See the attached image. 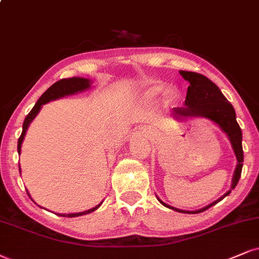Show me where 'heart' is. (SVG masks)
Listing matches in <instances>:
<instances>
[{"mask_svg":"<svg viewBox=\"0 0 259 259\" xmlns=\"http://www.w3.org/2000/svg\"><path fill=\"white\" fill-rule=\"evenodd\" d=\"M161 95L164 96V100L168 103H173V102L178 100L179 91L175 86H168L167 88L164 82L162 81L151 82L144 91V96L148 100H155V98H158Z\"/></svg>","mask_w":259,"mask_h":259,"instance_id":"b5f03b06","label":"heart"}]
</instances>
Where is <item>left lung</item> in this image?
<instances>
[{
  "mask_svg": "<svg viewBox=\"0 0 259 259\" xmlns=\"http://www.w3.org/2000/svg\"><path fill=\"white\" fill-rule=\"evenodd\" d=\"M180 74L183 75L185 80L190 82V86L187 89L186 100H185V107L183 108H174L171 116L175 120H186L192 119V117H204V119L210 120L216 126H219L223 133H226L227 138L232 144V149L234 151L235 157H237V167H235L234 174H233L231 190L227 191L222 197H220L218 200L210 203L209 205L202 207V209L194 210V211H188V210H181L178 207L168 205L167 203L162 202L157 197L158 202L162 205L169 207V209L175 210L178 212L184 213H198L204 210L209 209L215 204H218L220 200L227 197L233 188L237 186L239 179L241 175L242 162H244V152H242V133L240 126L237 122V115L233 105L229 103L227 98L223 96L219 86L207 79L199 73L180 71Z\"/></svg>",
  "mask_w": 259,
  "mask_h": 259,
  "instance_id": "left-lung-1",
  "label": "left lung"
}]
</instances>
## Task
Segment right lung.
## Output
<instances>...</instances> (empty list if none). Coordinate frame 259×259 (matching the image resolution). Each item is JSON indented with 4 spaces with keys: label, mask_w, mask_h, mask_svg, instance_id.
<instances>
[{
    "label": "right lung",
    "mask_w": 259,
    "mask_h": 259,
    "mask_svg": "<svg viewBox=\"0 0 259 259\" xmlns=\"http://www.w3.org/2000/svg\"><path fill=\"white\" fill-rule=\"evenodd\" d=\"M91 84H92L91 79L80 78V76H73V78H68V79H61V80L56 81L55 84H53L52 86H50V88L40 96L39 100L37 101V103L34 104V107L32 108V110L28 113L26 119H25V121H24V123H22V132H21L20 138H19V140H18V154L20 155L21 144H22V142H24L25 136H26V131L28 128V126H30V123L34 120V117H36L38 113L40 111L41 105L49 103L50 101H55V100H59V98L66 97V96L74 95V94H78V92H82V91L88 90V89L91 88ZM19 171L21 173L20 164H19ZM27 194L30 196V193H27ZM102 203L103 202H101L98 205L92 207V209L85 210V211H81V212L56 213V215L62 216V218H76V216H82V215H86V213H90L92 211H95V210H97L98 207L102 205Z\"/></svg>",
    "instance_id": "obj_1"
}]
</instances>
